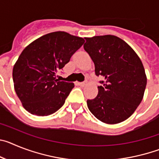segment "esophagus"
Here are the masks:
<instances>
[{
	"label": "esophagus",
	"mask_w": 159,
	"mask_h": 159,
	"mask_svg": "<svg viewBox=\"0 0 159 159\" xmlns=\"http://www.w3.org/2000/svg\"><path fill=\"white\" fill-rule=\"evenodd\" d=\"M77 84H78L79 86L84 87V86H85L87 84H86V82H79V83H77Z\"/></svg>",
	"instance_id": "obj_1"
}]
</instances>
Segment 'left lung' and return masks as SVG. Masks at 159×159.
Here are the masks:
<instances>
[{
  "instance_id": "8db88e82",
  "label": "left lung",
  "mask_w": 159,
  "mask_h": 159,
  "mask_svg": "<svg viewBox=\"0 0 159 159\" xmlns=\"http://www.w3.org/2000/svg\"><path fill=\"white\" fill-rule=\"evenodd\" d=\"M84 50L95 64L99 81V93L88 99V109L95 118L108 124L128 119L143 98L147 76L141 60L124 40L105 35L85 38Z\"/></svg>"
}]
</instances>
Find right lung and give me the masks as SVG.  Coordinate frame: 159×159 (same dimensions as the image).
I'll list each match as a JSON object with an SVG mask.
<instances>
[{"instance_id":"add662e5","label":"right lung","mask_w":159,"mask_h":159,"mask_svg":"<svg viewBox=\"0 0 159 159\" xmlns=\"http://www.w3.org/2000/svg\"><path fill=\"white\" fill-rule=\"evenodd\" d=\"M84 40L65 32L46 34L29 44L12 70L14 88L25 110L38 116L58 111L74 88L57 74L70 61Z\"/></svg>"}]
</instances>
